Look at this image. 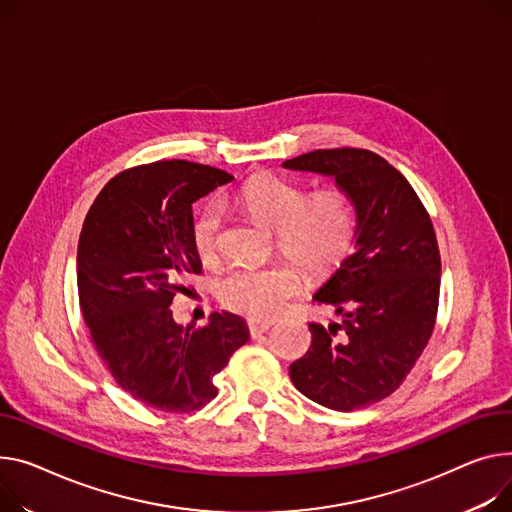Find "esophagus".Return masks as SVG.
<instances>
[{
	"instance_id": "obj_1",
	"label": "esophagus",
	"mask_w": 512,
	"mask_h": 512,
	"mask_svg": "<svg viewBox=\"0 0 512 512\" xmlns=\"http://www.w3.org/2000/svg\"><path fill=\"white\" fill-rule=\"evenodd\" d=\"M249 333H251V337H259V335H263L271 325V321H259V319H249Z\"/></svg>"
}]
</instances>
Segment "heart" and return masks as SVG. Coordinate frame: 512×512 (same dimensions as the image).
<instances>
[{"mask_svg": "<svg viewBox=\"0 0 512 512\" xmlns=\"http://www.w3.org/2000/svg\"><path fill=\"white\" fill-rule=\"evenodd\" d=\"M253 220L276 230V247L309 276H327L342 265L354 247L358 212L348 191L323 187L306 191L286 179L261 175L243 185L236 195ZM222 210L218 203L203 206L191 224V243L201 263L220 259ZM288 261L236 267L220 282V300L226 309L251 319L280 315L302 278Z\"/></svg>", "mask_w": 512, "mask_h": 512, "instance_id": "b5f03b06", "label": "heart"}]
</instances>
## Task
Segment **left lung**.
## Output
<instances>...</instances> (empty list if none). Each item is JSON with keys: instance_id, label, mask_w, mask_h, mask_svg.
Listing matches in <instances>:
<instances>
[{"instance_id": "1", "label": "left lung", "mask_w": 512, "mask_h": 512, "mask_svg": "<svg viewBox=\"0 0 512 512\" xmlns=\"http://www.w3.org/2000/svg\"><path fill=\"white\" fill-rule=\"evenodd\" d=\"M282 166L335 177L358 212L356 251L315 294L344 319L309 323L311 348L290 364L302 395L354 412L397 391L428 346L440 294L436 232L410 181L370 150H315Z\"/></svg>"}]
</instances>
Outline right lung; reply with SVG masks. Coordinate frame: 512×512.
I'll use <instances>...</instances> for the list:
<instances>
[{
  "mask_svg": "<svg viewBox=\"0 0 512 512\" xmlns=\"http://www.w3.org/2000/svg\"><path fill=\"white\" fill-rule=\"evenodd\" d=\"M234 177L189 160L123 170L96 195L78 243V296L92 344L117 385L164 414L210 403L216 374L247 344L241 317L181 327L170 304L201 274L191 203Z\"/></svg>",
  "mask_w": 512,
  "mask_h": 512,
  "instance_id": "obj_1",
  "label": "right lung"
}]
</instances>
